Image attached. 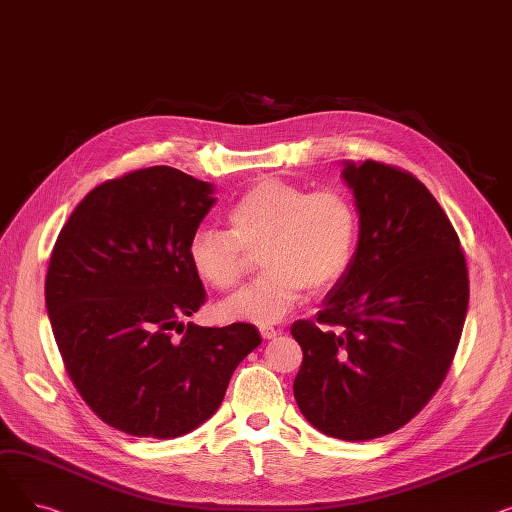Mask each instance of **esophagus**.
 <instances>
[{
  "mask_svg": "<svg viewBox=\"0 0 512 512\" xmlns=\"http://www.w3.org/2000/svg\"><path fill=\"white\" fill-rule=\"evenodd\" d=\"M259 334H261L265 340H270V338H276V336L280 334V330L274 328V326H259Z\"/></svg>",
  "mask_w": 512,
  "mask_h": 512,
  "instance_id": "obj_1",
  "label": "esophagus"
}]
</instances>
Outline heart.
I'll list each match as a JSON object with an SVG mask.
<instances>
[{
	"label": "heart",
	"mask_w": 512,
	"mask_h": 512,
	"mask_svg": "<svg viewBox=\"0 0 512 512\" xmlns=\"http://www.w3.org/2000/svg\"><path fill=\"white\" fill-rule=\"evenodd\" d=\"M228 228H199L188 240V261L201 282L230 290L261 251L263 274L220 313L265 326L297 307L307 288L321 292L346 274L359 240V211L336 188L309 191L282 178H263L232 203Z\"/></svg>",
	"instance_id": "1"
}]
</instances>
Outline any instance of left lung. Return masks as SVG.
Wrapping results in <instances>:
<instances>
[{
  "instance_id": "obj_1",
  "label": "left lung",
  "mask_w": 512,
  "mask_h": 512,
  "mask_svg": "<svg viewBox=\"0 0 512 512\" xmlns=\"http://www.w3.org/2000/svg\"><path fill=\"white\" fill-rule=\"evenodd\" d=\"M359 245L315 319L294 321V398L326 436L363 442L407 425L442 386L469 305L459 234L411 172L365 159L342 172Z\"/></svg>"
}]
</instances>
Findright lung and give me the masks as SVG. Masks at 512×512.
<instances>
[{"instance_id":"add662e5","label":"right lung","mask_w":512,"mask_h":512,"mask_svg":"<svg viewBox=\"0 0 512 512\" xmlns=\"http://www.w3.org/2000/svg\"><path fill=\"white\" fill-rule=\"evenodd\" d=\"M211 193L170 166L134 170L95 186L53 245L45 305L68 378L128 436L166 440L199 427L261 344L245 321L182 324L207 301L188 240Z\"/></svg>"}]
</instances>
